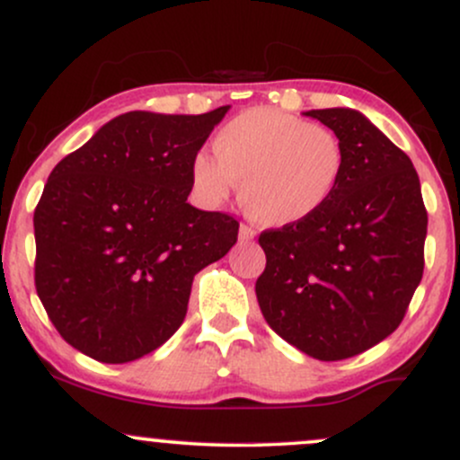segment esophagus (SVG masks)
I'll list each match as a JSON object with an SVG mask.
<instances>
[{"mask_svg":"<svg viewBox=\"0 0 460 460\" xmlns=\"http://www.w3.org/2000/svg\"><path fill=\"white\" fill-rule=\"evenodd\" d=\"M255 235H257V231L252 229V226L240 225V234H237V237H240V242H251V240H255Z\"/></svg>","mask_w":460,"mask_h":460,"instance_id":"esophagus-1","label":"esophagus"}]
</instances>
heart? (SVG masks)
Segmentation results:
<instances>
[{
    "instance_id": "obj_1",
    "label": "heart",
    "mask_w": 460,
    "mask_h": 460,
    "mask_svg": "<svg viewBox=\"0 0 460 460\" xmlns=\"http://www.w3.org/2000/svg\"><path fill=\"white\" fill-rule=\"evenodd\" d=\"M199 153L190 181L205 203H223L237 183L240 203L257 225L283 229L305 223L332 199L346 157L331 129L274 108L234 116Z\"/></svg>"
}]
</instances>
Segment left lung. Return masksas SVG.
<instances>
[{"instance_id":"1","label":"left lung","mask_w":460,"mask_h":460,"mask_svg":"<svg viewBox=\"0 0 460 460\" xmlns=\"http://www.w3.org/2000/svg\"><path fill=\"white\" fill-rule=\"evenodd\" d=\"M303 114L341 142L344 175L318 214L260 235L266 270L255 294L288 344L320 361H341L402 322L424 272L429 216L413 162L366 114Z\"/></svg>"}]
</instances>
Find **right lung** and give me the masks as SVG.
<instances>
[{
	"instance_id": "right-lung-1",
	"label": "right lung",
	"mask_w": 460,
	"mask_h": 460,
	"mask_svg": "<svg viewBox=\"0 0 460 460\" xmlns=\"http://www.w3.org/2000/svg\"><path fill=\"white\" fill-rule=\"evenodd\" d=\"M226 112L134 110L51 171L34 212L36 292L75 350L129 363L160 348L194 274L237 242V220L188 203L190 164Z\"/></svg>"
}]
</instances>
